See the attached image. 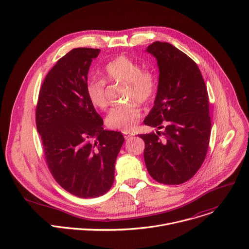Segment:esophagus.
<instances>
[{
    "label": "esophagus",
    "mask_w": 249,
    "mask_h": 249,
    "mask_svg": "<svg viewBox=\"0 0 249 249\" xmlns=\"http://www.w3.org/2000/svg\"><path fill=\"white\" fill-rule=\"evenodd\" d=\"M123 133H124V138H125V139H128L129 137H131V136L135 135L133 132H130V131H124Z\"/></svg>",
    "instance_id": "34e87169"
}]
</instances>
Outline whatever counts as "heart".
<instances>
[{
    "instance_id": "obj_1",
    "label": "heart",
    "mask_w": 249,
    "mask_h": 249,
    "mask_svg": "<svg viewBox=\"0 0 249 249\" xmlns=\"http://www.w3.org/2000/svg\"><path fill=\"white\" fill-rule=\"evenodd\" d=\"M102 74L107 81L127 84L125 98L132 102L112 108L106 118V123L112 128L129 131L135 127L141 115L140 108L134 101L146 104L154 97L157 88L156 78L152 72L142 69L139 63L123 55L111 60ZM86 93L95 108L105 109L107 107L108 100L103 81H89L86 85Z\"/></svg>"
}]
</instances>
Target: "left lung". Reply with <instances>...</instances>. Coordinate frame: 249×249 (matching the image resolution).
<instances>
[{
  "label": "left lung",
  "instance_id": "8db88e82",
  "mask_svg": "<svg viewBox=\"0 0 249 249\" xmlns=\"http://www.w3.org/2000/svg\"><path fill=\"white\" fill-rule=\"evenodd\" d=\"M146 52L159 67V85L146 125L163 131L140 134L144 160L158 182L178 185L201 166L209 144L211 121L207 89L197 65L168 43L155 42Z\"/></svg>",
  "mask_w": 249,
  "mask_h": 249
}]
</instances>
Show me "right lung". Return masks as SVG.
<instances>
[{
  "label": "right lung",
  "mask_w": 249,
  "mask_h": 249,
  "mask_svg": "<svg viewBox=\"0 0 249 249\" xmlns=\"http://www.w3.org/2000/svg\"><path fill=\"white\" fill-rule=\"evenodd\" d=\"M99 53L79 48L60 58L43 83L36 109L37 129L53 176L64 190L84 198L111 189L124 142L121 132L103 128V120L86 93L89 70Z\"/></svg>",
  "instance_id": "add662e5"
}]
</instances>
